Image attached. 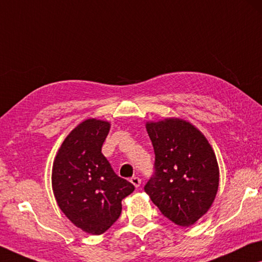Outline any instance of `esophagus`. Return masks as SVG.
Instances as JSON below:
<instances>
[{
  "label": "esophagus",
  "instance_id": "34e87169",
  "mask_svg": "<svg viewBox=\"0 0 262 262\" xmlns=\"http://www.w3.org/2000/svg\"><path fill=\"white\" fill-rule=\"evenodd\" d=\"M130 182L132 183V185H134L135 187H139L140 186V183H142V180L139 179V177H132V178L130 179Z\"/></svg>",
  "mask_w": 262,
  "mask_h": 262
}]
</instances>
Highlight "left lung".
<instances>
[{
    "label": "left lung",
    "instance_id": "1",
    "mask_svg": "<svg viewBox=\"0 0 262 262\" xmlns=\"http://www.w3.org/2000/svg\"><path fill=\"white\" fill-rule=\"evenodd\" d=\"M156 155L155 176L144 190L160 212L183 227L206 214L219 187L214 151L193 124L182 118L147 122Z\"/></svg>",
    "mask_w": 262,
    "mask_h": 262
}]
</instances>
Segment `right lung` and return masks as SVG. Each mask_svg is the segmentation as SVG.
Returning a JSON list of instances; mask_svg holds the SVG:
<instances>
[{
    "mask_svg": "<svg viewBox=\"0 0 262 262\" xmlns=\"http://www.w3.org/2000/svg\"><path fill=\"white\" fill-rule=\"evenodd\" d=\"M107 120H83L64 139L52 164L51 185L58 207L76 227L103 234L122 213L135 186L112 170L102 154Z\"/></svg>",
    "mask_w": 262,
    "mask_h": 262,
    "instance_id": "obj_1",
    "label": "right lung"
}]
</instances>
